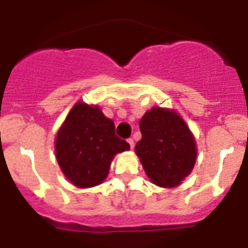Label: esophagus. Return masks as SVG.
<instances>
[{
  "instance_id": "1",
  "label": "esophagus",
  "mask_w": 248,
  "mask_h": 248,
  "mask_svg": "<svg viewBox=\"0 0 248 248\" xmlns=\"http://www.w3.org/2000/svg\"><path fill=\"white\" fill-rule=\"evenodd\" d=\"M128 143H129V145H130L131 149L134 148V140L131 139V138H130V139H128Z\"/></svg>"
}]
</instances>
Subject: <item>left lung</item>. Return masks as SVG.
<instances>
[{
  "mask_svg": "<svg viewBox=\"0 0 248 248\" xmlns=\"http://www.w3.org/2000/svg\"><path fill=\"white\" fill-rule=\"evenodd\" d=\"M141 139L135 153L151 183L163 187L179 185L196 161V143L189 126L174 110L155 107L139 122Z\"/></svg>",
  "mask_w": 248,
  "mask_h": 248,
  "instance_id": "8db88e82",
  "label": "left lung"
}]
</instances>
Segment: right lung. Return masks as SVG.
Masks as SVG:
<instances>
[{
  "instance_id": "right-lung-1",
  "label": "right lung",
  "mask_w": 248,
  "mask_h": 248,
  "mask_svg": "<svg viewBox=\"0 0 248 248\" xmlns=\"http://www.w3.org/2000/svg\"><path fill=\"white\" fill-rule=\"evenodd\" d=\"M115 135L111 119L97 105L78 102L65 118L56 138V156L61 170L73 185L92 187L107 179L115 154L129 150Z\"/></svg>"
}]
</instances>
